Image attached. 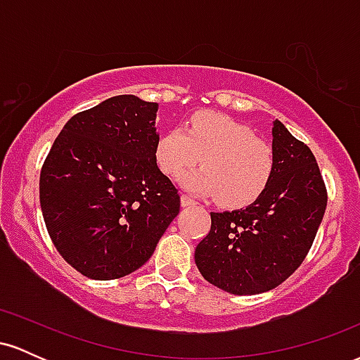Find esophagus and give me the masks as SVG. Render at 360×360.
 <instances>
[{"label":"esophagus","instance_id":"obj_1","mask_svg":"<svg viewBox=\"0 0 360 360\" xmlns=\"http://www.w3.org/2000/svg\"><path fill=\"white\" fill-rule=\"evenodd\" d=\"M181 205H183V206H194V205H196V201H194L193 198H189L188 194H183V196H181Z\"/></svg>","mask_w":360,"mask_h":360}]
</instances>
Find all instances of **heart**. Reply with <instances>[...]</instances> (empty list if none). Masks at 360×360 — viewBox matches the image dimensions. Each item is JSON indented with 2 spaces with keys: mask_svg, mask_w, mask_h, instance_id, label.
<instances>
[{
  "mask_svg": "<svg viewBox=\"0 0 360 360\" xmlns=\"http://www.w3.org/2000/svg\"><path fill=\"white\" fill-rule=\"evenodd\" d=\"M203 167L183 176L189 191L214 196L225 208H243L257 201L276 169L272 147L237 120L201 111L166 131L155 146V160L164 174L174 177L198 164Z\"/></svg>",
  "mask_w": 360,
  "mask_h": 360,
  "instance_id": "obj_1",
  "label": "heart"
}]
</instances>
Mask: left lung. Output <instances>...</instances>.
<instances>
[{
	"mask_svg": "<svg viewBox=\"0 0 360 360\" xmlns=\"http://www.w3.org/2000/svg\"><path fill=\"white\" fill-rule=\"evenodd\" d=\"M274 174L257 201L212 213L194 260L203 278L232 295H259L283 284L311 249L325 214L326 186L315 155L276 120Z\"/></svg>",
	"mask_w": 360,
	"mask_h": 360,
	"instance_id": "obj_1",
	"label": "left lung"
}]
</instances>
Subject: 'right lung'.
Returning a JSON list of instances; mask_svg holds the SVG:
<instances>
[{"label": "right lung", "mask_w": 360, "mask_h": 360, "mask_svg": "<svg viewBox=\"0 0 360 360\" xmlns=\"http://www.w3.org/2000/svg\"><path fill=\"white\" fill-rule=\"evenodd\" d=\"M157 103L122 94L65 123L40 171L49 237L91 279H118L154 254L181 208L155 160Z\"/></svg>", "instance_id": "right-lung-1"}]
</instances>
